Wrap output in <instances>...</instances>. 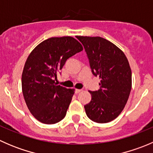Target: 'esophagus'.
<instances>
[{
	"label": "esophagus",
	"instance_id": "obj_1",
	"mask_svg": "<svg viewBox=\"0 0 153 153\" xmlns=\"http://www.w3.org/2000/svg\"><path fill=\"white\" fill-rule=\"evenodd\" d=\"M81 91H82V89H76L75 90V92L76 94H78V93H79V92H81Z\"/></svg>",
	"mask_w": 153,
	"mask_h": 153
}]
</instances>
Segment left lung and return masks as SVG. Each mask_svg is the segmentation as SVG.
Instances as JSON below:
<instances>
[{
	"label": "left lung",
	"mask_w": 153,
	"mask_h": 153,
	"mask_svg": "<svg viewBox=\"0 0 153 153\" xmlns=\"http://www.w3.org/2000/svg\"><path fill=\"white\" fill-rule=\"evenodd\" d=\"M84 46L92 74L100 78V89L89 91L84 106L88 118L100 124L115 119L126 105L132 88V72L124 52L101 37L77 36Z\"/></svg>",
	"instance_id": "8db88e82"
}]
</instances>
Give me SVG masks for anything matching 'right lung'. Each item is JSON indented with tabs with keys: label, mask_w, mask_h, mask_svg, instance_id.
Returning a JSON list of instances; mask_svg holds the SVG:
<instances>
[{
	"label": "right lung",
	"mask_w": 153,
	"mask_h": 153,
	"mask_svg": "<svg viewBox=\"0 0 153 153\" xmlns=\"http://www.w3.org/2000/svg\"><path fill=\"white\" fill-rule=\"evenodd\" d=\"M83 50L72 37L50 38L29 54L22 73V92L27 107L38 121L53 124L66 116L74 89L57 85L55 79L70 57Z\"/></svg>",
	"instance_id": "add662e5"
}]
</instances>
